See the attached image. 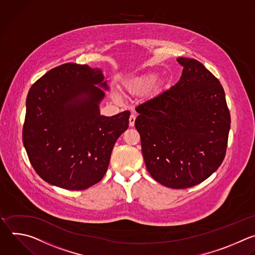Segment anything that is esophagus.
I'll return each instance as SVG.
<instances>
[{"label":"esophagus","instance_id":"esophagus-1","mask_svg":"<svg viewBox=\"0 0 255 255\" xmlns=\"http://www.w3.org/2000/svg\"><path fill=\"white\" fill-rule=\"evenodd\" d=\"M129 127H133L134 126V122H135V115H130L129 117Z\"/></svg>","mask_w":255,"mask_h":255}]
</instances>
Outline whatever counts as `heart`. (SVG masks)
<instances>
[{
	"instance_id": "b5f03b06",
	"label": "heart",
	"mask_w": 255,
	"mask_h": 255,
	"mask_svg": "<svg viewBox=\"0 0 255 255\" xmlns=\"http://www.w3.org/2000/svg\"><path fill=\"white\" fill-rule=\"evenodd\" d=\"M159 73L157 71H148L127 80L125 87L128 92L132 94L143 93L157 83Z\"/></svg>"
}]
</instances>
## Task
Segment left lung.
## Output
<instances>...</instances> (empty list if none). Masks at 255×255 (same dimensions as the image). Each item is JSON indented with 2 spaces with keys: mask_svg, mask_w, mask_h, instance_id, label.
Here are the masks:
<instances>
[{
  "mask_svg": "<svg viewBox=\"0 0 255 255\" xmlns=\"http://www.w3.org/2000/svg\"><path fill=\"white\" fill-rule=\"evenodd\" d=\"M180 80L139 105L134 126L149 175L173 189L209 178L222 164L230 113L220 81L201 62L180 57Z\"/></svg>",
  "mask_w": 255,
  "mask_h": 255,
  "instance_id": "left-lung-1",
  "label": "left lung"
}]
</instances>
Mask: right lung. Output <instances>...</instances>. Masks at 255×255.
Returning a JSON list of instances; mask_svg holds the SVG:
<instances>
[{"label": "right lung", "instance_id": "right-lung-1", "mask_svg": "<svg viewBox=\"0 0 255 255\" xmlns=\"http://www.w3.org/2000/svg\"><path fill=\"white\" fill-rule=\"evenodd\" d=\"M109 86L99 68L65 63L49 70L26 99L23 142L36 173L66 190H85L106 175L130 113L100 116Z\"/></svg>", "mask_w": 255, "mask_h": 255}]
</instances>
